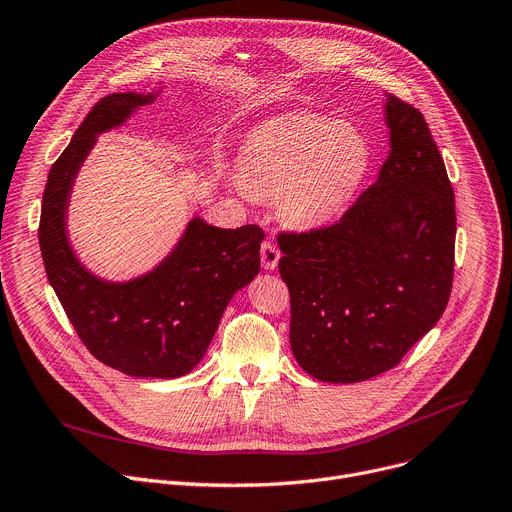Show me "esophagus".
<instances>
[{
  "instance_id": "34e87169",
  "label": "esophagus",
  "mask_w": 512,
  "mask_h": 512,
  "mask_svg": "<svg viewBox=\"0 0 512 512\" xmlns=\"http://www.w3.org/2000/svg\"><path fill=\"white\" fill-rule=\"evenodd\" d=\"M277 263H280V249H277L273 243L265 241L261 245V265H263V269L273 271L277 267Z\"/></svg>"
}]
</instances>
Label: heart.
Wrapping results in <instances>:
<instances>
[{"instance_id": "1", "label": "heart", "mask_w": 512, "mask_h": 512, "mask_svg": "<svg viewBox=\"0 0 512 512\" xmlns=\"http://www.w3.org/2000/svg\"><path fill=\"white\" fill-rule=\"evenodd\" d=\"M374 149L367 134L312 110H292L257 124L237 155L241 194H271L288 222L310 226L339 214L363 183Z\"/></svg>"}]
</instances>
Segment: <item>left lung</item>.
Returning a JSON list of instances; mask_svg holds the SVG:
<instances>
[{"instance_id":"left-lung-1","label":"left lung","mask_w":512,"mask_h":512,"mask_svg":"<svg viewBox=\"0 0 512 512\" xmlns=\"http://www.w3.org/2000/svg\"><path fill=\"white\" fill-rule=\"evenodd\" d=\"M390 155L374 185L320 230L280 237L300 367L355 384L400 363L441 318L453 282L455 198L423 114L386 96Z\"/></svg>"}]
</instances>
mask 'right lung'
Listing matches in <instances>:
<instances>
[{"label":"right lung","mask_w":512,"mask_h":512,"mask_svg":"<svg viewBox=\"0 0 512 512\" xmlns=\"http://www.w3.org/2000/svg\"><path fill=\"white\" fill-rule=\"evenodd\" d=\"M163 87L102 98L51 167L42 196L38 243L46 277L89 353L134 378H181L204 359L224 308L259 273L263 230L218 228L194 216L151 271L112 282L87 269L67 235L77 173L98 136L153 104Z\"/></svg>","instance_id":"obj_1"}]
</instances>
